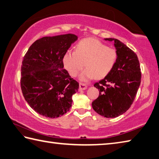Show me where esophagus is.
Returning a JSON list of instances; mask_svg holds the SVG:
<instances>
[{
    "instance_id": "1",
    "label": "esophagus",
    "mask_w": 159,
    "mask_h": 159,
    "mask_svg": "<svg viewBox=\"0 0 159 159\" xmlns=\"http://www.w3.org/2000/svg\"><path fill=\"white\" fill-rule=\"evenodd\" d=\"M88 86L85 83H79V89L80 90H85V89H87Z\"/></svg>"
}]
</instances>
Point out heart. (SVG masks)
<instances>
[{
	"label": "heart",
	"mask_w": 159,
	"mask_h": 159,
	"mask_svg": "<svg viewBox=\"0 0 159 159\" xmlns=\"http://www.w3.org/2000/svg\"><path fill=\"white\" fill-rule=\"evenodd\" d=\"M118 54L115 48H109L99 40L86 38L80 41L74 51H68L63 57V64L72 76H76L84 67L87 68L80 79L88 81L95 77L102 79L108 75L117 63Z\"/></svg>",
	"instance_id": "heart-1"
}]
</instances>
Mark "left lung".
Here are the masks:
<instances>
[{
  "label": "left lung",
  "mask_w": 159,
  "mask_h": 159,
  "mask_svg": "<svg viewBox=\"0 0 159 159\" xmlns=\"http://www.w3.org/2000/svg\"><path fill=\"white\" fill-rule=\"evenodd\" d=\"M104 40L114 42L117 60L111 73L94 83L99 95L92 106L102 116L113 118L125 113L131 107L140 87L141 72L137 55L127 46L117 39Z\"/></svg>",
  "instance_id": "8db88e82"
}]
</instances>
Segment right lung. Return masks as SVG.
I'll use <instances>...</instances> for the list:
<instances>
[{
  "label": "right lung",
  "instance_id": "right-lung-1",
  "mask_svg": "<svg viewBox=\"0 0 159 159\" xmlns=\"http://www.w3.org/2000/svg\"><path fill=\"white\" fill-rule=\"evenodd\" d=\"M78 37L74 34L44 37L28 48L22 62L23 95L37 113L49 118L65 114L79 84L64 69L63 57Z\"/></svg>",
  "mask_w": 159,
  "mask_h": 159
}]
</instances>
